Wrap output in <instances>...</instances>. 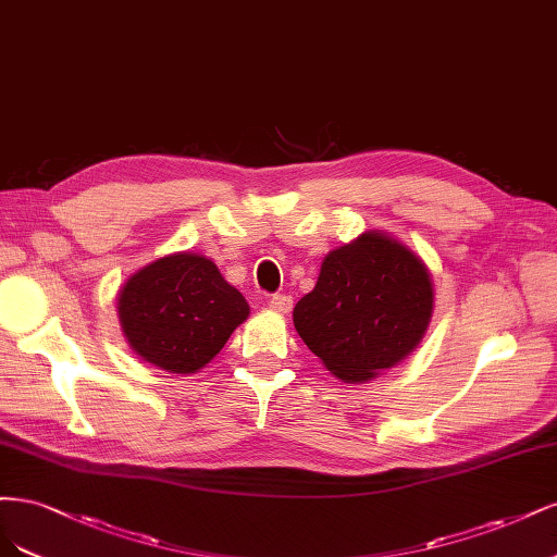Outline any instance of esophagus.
<instances>
[{
	"mask_svg": "<svg viewBox=\"0 0 557 557\" xmlns=\"http://www.w3.org/2000/svg\"><path fill=\"white\" fill-rule=\"evenodd\" d=\"M268 305H271V310H275L280 314H286L294 308V298L286 296V294H273L271 300H268Z\"/></svg>",
	"mask_w": 557,
	"mask_h": 557,
	"instance_id": "1",
	"label": "esophagus"
}]
</instances>
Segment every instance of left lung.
Masks as SVG:
<instances>
[{
  "mask_svg": "<svg viewBox=\"0 0 557 557\" xmlns=\"http://www.w3.org/2000/svg\"><path fill=\"white\" fill-rule=\"evenodd\" d=\"M433 314L423 261L382 233L331 252L294 308L302 343L337 380L366 382L414 349Z\"/></svg>",
  "mask_w": 557,
  "mask_h": 557,
  "instance_id": "left-lung-1",
  "label": "left lung"
}]
</instances>
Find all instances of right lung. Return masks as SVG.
Masks as SVG:
<instances>
[{"mask_svg": "<svg viewBox=\"0 0 557 557\" xmlns=\"http://www.w3.org/2000/svg\"><path fill=\"white\" fill-rule=\"evenodd\" d=\"M117 312L124 337L143 361L189 374L220 354L249 305L210 259L185 252L132 275Z\"/></svg>", "mask_w": 557, "mask_h": 557, "instance_id": "add662e5", "label": "right lung"}]
</instances>
